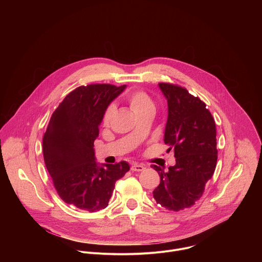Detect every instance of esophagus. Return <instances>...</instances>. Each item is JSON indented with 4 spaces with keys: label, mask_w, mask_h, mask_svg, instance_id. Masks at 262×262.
Returning <instances> with one entry per match:
<instances>
[{
    "label": "esophagus",
    "mask_w": 262,
    "mask_h": 262,
    "mask_svg": "<svg viewBox=\"0 0 262 262\" xmlns=\"http://www.w3.org/2000/svg\"><path fill=\"white\" fill-rule=\"evenodd\" d=\"M130 169L133 170V171H137V172H141V171H143V170H145V167L143 166V165H140V164H134V165H132V167H130Z\"/></svg>",
    "instance_id": "1"
}]
</instances>
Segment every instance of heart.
Listing matches in <instances>:
<instances>
[{"label": "heart", "instance_id": "heart-1", "mask_svg": "<svg viewBox=\"0 0 262 262\" xmlns=\"http://www.w3.org/2000/svg\"><path fill=\"white\" fill-rule=\"evenodd\" d=\"M128 103H129L132 111L136 115L143 113V112H147V111H155V105H154L152 100L143 91H138V92H135L132 95H129ZM114 108H115L114 105L111 104L105 110L104 115H103L104 123L110 122L112 115H113V113H114Z\"/></svg>", "mask_w": 262, "mask_h": 262}]
</instances>
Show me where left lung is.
Instances as JSON below:
<instances>
[{
	"mask_svg": "<svg viewBox=\"0 0 262 262\" xmlns=\"http://www.w3.org/2000/svg\"><path fill=\"white\" fill-rule=\"evenodd\" d=\"M159 87L168 102L164 142L168 150L174 148L176 164L168 171L151 166L161 177L154 198L163 207L178 211L201 198L213 175L217 160L215 123L206 104L186 89L167 83Z\"/></svg>",
	"mask_w": 262,
	"mask_h": 262,
	"instance_id": "1",
	"label": "left lung"
}]
</instances>
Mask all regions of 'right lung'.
Returning <instances> with one entry per match:
<instances>
[{
	"label": "right lung",
	"instance_id": "right-lung-1",
	"mask_svg": "<svg viewBox=\"0 0 262 262\" xmlns=\"http://www.w3.org/2000/svg\"><path fill=\"white\" fill-rule=\"evenodd\" d=\"M125 88L81 86L66 95L53 113L43 136V158L64 202L90 212L103 209L116 181L129 170L124 161L99 165L93 148L105 110Z\"/></svg>",
	"mask_w": 262,
	"mask_h": 262
}]
</instances>
